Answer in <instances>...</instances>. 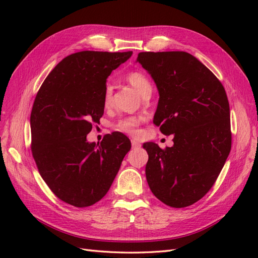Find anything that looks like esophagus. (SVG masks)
Returning a JSON list of instances; mask_svg holds the SVG:
<instances>
[{
	"mask_svg": "<svg viewBox=\"0 0 258 258\" xmlns=\"http://www.w3.org/2000/svg\"><path fill=\"white\" fill-rule=\"evenodd\" d=\"M142 144L140 143V142H138L136 140H132V147L133 149H141Z\"/></svg>",
	"mask_w": 258,
	"mask_h": 258,
	"instance_id": "esophagus-1",
	"label": "esophagus"
}]
</instances>
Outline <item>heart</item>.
<instances>
[{"mask_svg": "<svg viewBox=\"0 0 258 258\" xmlns=\"http://www.w3.org/2000/svg\"><path fill=\"white\" fill-rule=\"evenodd\" d=\"M126 81L132 85L134 89L138 91L140 94L143 96L146 93L152 92V85L150 80L146 78V76L141 73V72H131L126 75ZM112 97H113V90L111 86H106L105 90H104V95H103V103L104 106H109L112 103ZM141 124V118L136 116H128L122 118L115 125V128L119 132L128 134V135H136L139 131V126Z\"/></svg>", "mask_w": 258, "mask_h": 258, "instance_id": "1", "label": "heart"}]
</instances>
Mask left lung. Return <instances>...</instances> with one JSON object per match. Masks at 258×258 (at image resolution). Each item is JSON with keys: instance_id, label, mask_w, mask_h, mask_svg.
Masks as SVG:
<instances>
[{"instance_id": "obj_1", "label": "left lung", "mask_w": 258, "mask_h": 258, "mask_svg": "<svg viewBox=\"0 0 258 258\" xmlns=\"http://www.w3.org/2000/svg\"><path fill=\"white\" fill-rule=\"evenodd\" d=\"M160 94L153 122L174 145L144 144L152 193L171 207L200 201L215 183L232 146L229 104L218 79L189 53L141 52Z\"/></svg>"}]
</instances>
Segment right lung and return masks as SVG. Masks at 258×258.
I'll return each instance as SVG.
<instances>
[{"label":"right lung","instance_id":"add662e5","mask_svg":"<svg viewBox=\"0 0 258 258\" xmlns=\"http://www.w3.org/2000/svg\"><path fill=\"white\" fill-rule=\"evenodd\" d=\"M133 52H78L63 58L43 82L31 112L32 154L42 178L59 200L87 207L106 195L131 142L112 133L96 144L86 135L104 113L112 71Z\"/></svg>","mask_w":258,"mask_h":258}]
</instances>
